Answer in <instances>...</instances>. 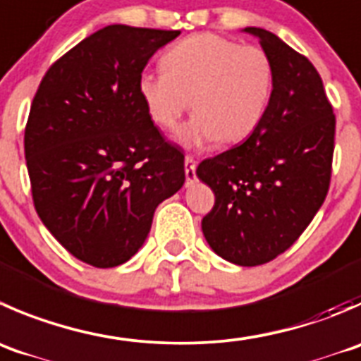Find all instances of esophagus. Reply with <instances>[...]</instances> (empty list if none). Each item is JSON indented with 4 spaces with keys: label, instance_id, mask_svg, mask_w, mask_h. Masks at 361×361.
Instances as JSON below:
<instances>
[{
    "label": "esophagus",
    "instance_id": "34e87169",
    "mask_svg": "<svg viewBox=\"0 0 361 361\" xmlns=\"http://www.w3.org/2000/svg\"><path fill=\"white\" fill-rule=\"evenodd\" d=\"M185 176H187V185L194 183L195 178V160L190 155L185 157Z\"/></svg>",
    "mask_w": 361,
    "mask_h": 361
}]
</instances>
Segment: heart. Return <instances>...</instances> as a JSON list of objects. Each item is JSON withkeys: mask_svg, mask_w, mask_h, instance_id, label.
Masks as SVG:
<instances>
[{"mask_svg": "<svg viewBox=\"0 0 361 361\" xmlns=\"http://www.w3.org/2000/svg\"><path fill=\"white\" fill-rule=\"evenodd\" d=\"M162 66L141 73L139 95L164 130H174L190 104L194 118L180 132L185 146L233 145L261 125L274 93V65L261 47L192 35L162 56Z\"/></svg>", "mask_w": 361, "mask_h": 361, "instance_id": "b5f03b06", "label": "heart"}]
</instances>
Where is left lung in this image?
Here are the masks:
<instances>
[{"instance_id": "left-lung-1", "label": "left lung", "mask_w": 361, "mask_h": 361, "mask_svg": "<svg viewBox=\"0 0 361 361\" xmlns=\"http://www.w3.org/2000/svg\"><path fill=\"white\" fill-rule=\"evenodd\" d=\"M274 65V93L248 139L195 174L215 194L202 234L215 254L238 266H259L288 250L312 222L330 188L335 114L312 63L262 27Z\"/></svg>"}]
</instances>
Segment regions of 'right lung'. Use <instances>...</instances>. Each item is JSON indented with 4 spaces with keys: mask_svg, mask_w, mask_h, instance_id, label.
<instances>
[{
    "mask_svg": "<svg viewBox=\"0 0 361 361\" xmlns=\"http://www.w3.org/2000/svg\"><path fill=\"white\" fill-rule=\"evenodd\" d=\"M180 31L111 24L42 79L24 130L35 209L52 236L95 268L127 262L153 213L185 183V157L153 125L137 80Z\"/></svg>",
    "mask_w": 361,
    "mask_h": 361,
    "instance_id": "add662e5",
    "label": "right lung"
}]
</instances>
